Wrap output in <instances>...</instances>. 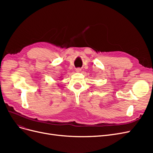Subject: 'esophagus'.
I'll return each mask as SVG.
<instances>
[{
  "mask_svg": "<svg viewBox=\"0 0 153 153\" xmlns=\"http://www.w3.org/2000/svg\"><path fill=\"white\" fill-rule=\"evenodd\" d=\"M81 68H76V71L77 72V73H79V72H80L81 71Z\"/></svg>",
  "mask_w": 153,
  "mask_h": 153,
  "instance_id": "34e87169",
  "label": "esophagus"
}]
</instances>
